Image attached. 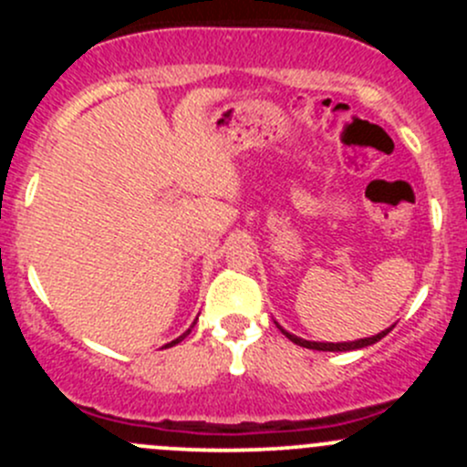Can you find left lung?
I'll return each mask as SVG.
<instances>
[{
	"instance_id": "obj_1",
	"label": "left lung",
	"mask_w": 467,
	"mask_h": 467,
	"mask_svg": "<svg viewBox=\"0 0 467 467\" xmlns=\"http://www.w3.org/2000/svg\"><path fill=\"white\" fill-rule=\"evenodd\" d=\"M282 329V327H280ZM393 327L384 329V332L375 334V337H368V338H359V341H348V343H317V341H305V338L300 337H294V334L285 332L282 329V334H285L289 341H294L296 346H303V348H309V350H325V352H346V350H359V348H366V346H373V343H378L381 337H386V334L390 332Z\"/></svg>"
}]
</instances>
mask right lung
Returning <instances> with one entry per match:
<instances>
[{"mask_svg":"<svg viewBox=\"0 0 467 467\" xmlns=\"http://www.w3.org/2000/svg\"><path fill=\"white\" fill-rule=\"evenodd\" d=\"M192 327H194V325H192ZM192 327H190V329H187V332H185V334H182V337H178V338H176V341L167 343V346H164V348H171V346H176V343H178V341H182V338H185V337H187V334H190V332H192Z\"/></svg>","mask_w":467,"mask_h":467,"instance_id":"add662e5","label":"right lung"}]
</instances>
